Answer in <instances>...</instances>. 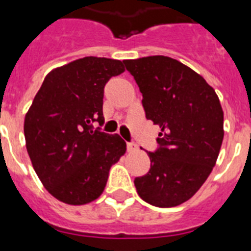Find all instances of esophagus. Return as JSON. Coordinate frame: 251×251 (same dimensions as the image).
<instances>
[{
    "instance_id": "obj_1",
    "label": "esophagus",
    "mask_w": 251,
    "mask_h": 251,
    "mask_svg": "<svg viewBox=\"0 0 251 251\" xmlns=\"http://www.w3.org/2000/svg\"><path fill=\"white\" fill-rule=\"evenodd\" d=\"M127 151H129V152H134V151H136L138 150V146H136L135 143H127Z\"/></svg>"
}]
</instances>
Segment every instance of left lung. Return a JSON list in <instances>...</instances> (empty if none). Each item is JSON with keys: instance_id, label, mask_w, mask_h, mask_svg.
I'll list each match as a JSON object with an SVG mask.
<instances>
[{"instance_id": "1", "label": "left lung", "mask_w": 251, "mask_h": 251, "mask_svg": "<svg viewBox=\"0 0 251 251\" xmlns=\"http://www.w3.org/2000/svg\"><path fill=\"white\" fill-rule=\"evenodd\" d=\"M142 93L146 119L161 127L151 169L134 179L136 192L157 207H174L210 175L223 142L217 94L195 71L164 55L124 62Z\"/></svg>"}]
</instances>
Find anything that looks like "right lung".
Masks as SVG:
<instances>
[{"label":"right lung","instance_id":"obj_1","mask_svg":"<svg viewBox=\"0 0 251 251\" xmlns=\"http://www.w3.org/2000/svg\"><path fill=\"white\" fill-rule=\"evenodd\" d=\"M125 71L121 60L86 56L49 73L24 120L36 174L59 201L83 205L100 196L109 169L126 152L121 136L94 129L104 124V86Z\"/></svg>","mask_w":251,"mask_h":251}]
</instances>
